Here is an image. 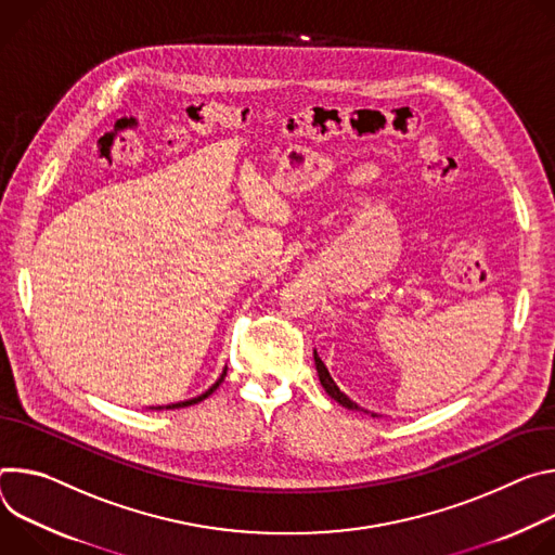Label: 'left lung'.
<instances>
[{"label": "left lung", "mask_w": 555, "mask_h": 555, "mask_svg": "<svg viewBox=\"0 0 555 555\" xmlns=\"http://www.w3.org/2000/svg\"><path fill=\"white\" fill-rule=\"evenodd\" d=\"M313 357H315V367H318L320 384H322V388L326 390V395H328L331 399H335L339 405H344V408H348V410H359V412H365V414H371V416H379L377 412H371V410H363V408H359L350 397H346V395L339 390V386L333 382V377H331V373H328V367H326V363L320 359L318 350H313Z\"/></svg>", "instance_id": "left-lung-1"}]
</instances>
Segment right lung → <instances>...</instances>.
<instances>
[{
  "instance_id": "add662e5",
  "label": "right lung",
  "mask_w": 555,
  "mask_h": 555,
  "mask_svg": "<svg viewBox=\"0 0 555 555\" xmlns=\"http://www.w3.org/2000/svg\"><path fill=\"white\" fill-rule=\"evenodd\" d=\"M224 375H227V367L222 371V375L216 379V384H211L203 395H198V397H192V399H184V401H176V403H169V405H152V410H178V408H188V405H194V403H201L203 399H207L222 382H224Z\"/></svg>"
}]
</instances>
